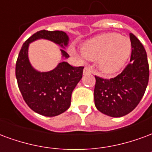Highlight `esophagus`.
<instances>
[{"instance_id": "34e87169", "label": "esophagus", "mask_w": 152, "mask_h": 152, "mask_svg": "<svg viewBox=\"0 0 152 152\" xmlns=\"http://www.w3.org/2000/svg\"><path fill=\"white\" fill-rule=\"evenodd\" d=\"M92 73V70H91L89 67H85V69H84V74L86 75V74H91Z\"/></svg>"}]
</instances>
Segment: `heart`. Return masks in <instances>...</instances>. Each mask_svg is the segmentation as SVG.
Wrapping results in <instances>:
<instances>
[{
  "instance_id": "obj_1",
  "label": "heart",
  "mask_w": 152,
  "mask_h": 152,
  "mask_svg": "<svg viewBox=\"0 0 152 152\" xmlns=\"http://www.w3.org/2000/svg\"><path fill=\"white\" fill-rule=\"evenodd\" d=\"M84 54L88 59L96 60L100 69L108 74L118 72L131 53V42L127 37L109 33L85 42Z\"/></svg>"
}]
</instances>
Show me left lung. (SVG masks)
<instances>
[{"label": "left lung", "instance_id": "left-lung-1", "mask_svg": "<svg viewBox=\"0 0 152 152\" xmlns=\"http://www.w3.org/2000/svg\"><path fill=\"white\" fill-rule=\"evenodd\" d=\"M130 64L112 79L95 76L94 102L96 109L108 116L126 115L138 105L144 95L149 80L148 57L142 44L130 33Z\"/></svg>", "mask_w": 152, "mask_h": 152}]
</instances>
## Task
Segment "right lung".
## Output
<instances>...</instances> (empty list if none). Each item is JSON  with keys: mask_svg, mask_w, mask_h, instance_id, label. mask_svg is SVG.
<instances>
[{"mask_svg": "<svg viewBox=\"0 0 152 152\" xmlns=\"http://www.w3.org/2000/svg\"><path fill=\"white\" fill-rule=\"evenodd\" d=\"M38 39H47L65 48L69 37L59 30L38 31L23 43L16 63L18 85L26 103L41 115L55 117L70 107L72 93L81 80L84 67H73L62 61L49 72L36 70L30 64L28 50L30 43ZM60 51L64 59L69 57L64 49Z\"/></svg>", "mask_w": 152, "mask_h": 152, "instance_id": "obj_1", "label": "right lung"}]
</instances>
